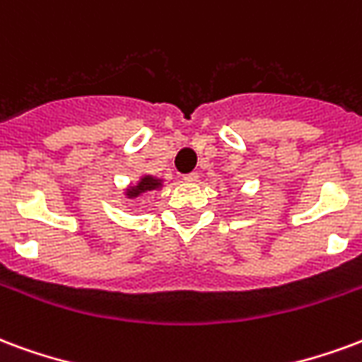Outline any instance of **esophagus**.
<instances>
[{"mask_svg": "<svg viewBox=\"0 0 362 362\" xmlns=\"http://www.w3.org/2000/svg\"><path fill=\"white\" fill-rule=\"evenodd\" d=\"M183 181L185 183H194V181H199V173H187V175H183Z\"/></svg>", "mask_w": 362, "mask_h": 362, "instance_id": "obj_1", "label": "esophagus"}]
</instances>
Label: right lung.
Wrapping results in <instances>:
<instances>
[{
    "instance_id": "1",
    "label": "right lung",
    "mask_w": 362,
    "mask_h": 362,
    "mask_svg": "<svg viewBox=\"0 0 362 362\" xmlns=\"http://www.w3.org/2000/svg\"><path fill=\"white\" fill-rule=\"evenodd\" d=\"M160 187H162V181H160V179L152 177V175H144L139 183L127 191V197H129V199H136L142 192L156 191V189H160Z\"/></svg>"
}]
</instances>
